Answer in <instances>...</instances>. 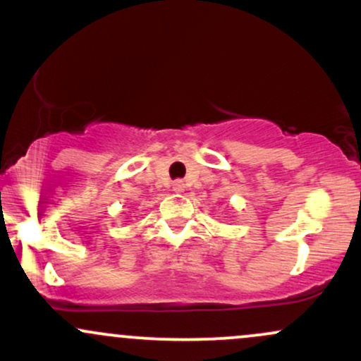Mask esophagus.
<instances>
[{
	"label": "esophagus",
	"instance_id": "34e87169",
	"mask_svg": "<svg viewBox=\"0 0 361 361\" xmlns=\"http://www.w3.org/2000/svg\"><path fill=\"white\" fill-rule=\"evenodd\" d=\"M173 190H175L176 193H181L185 190V183L181 180H176V181H173Z\"/></svg>",
	"mask_w": 361,
	"mask_h": 361
}]
</instances>
